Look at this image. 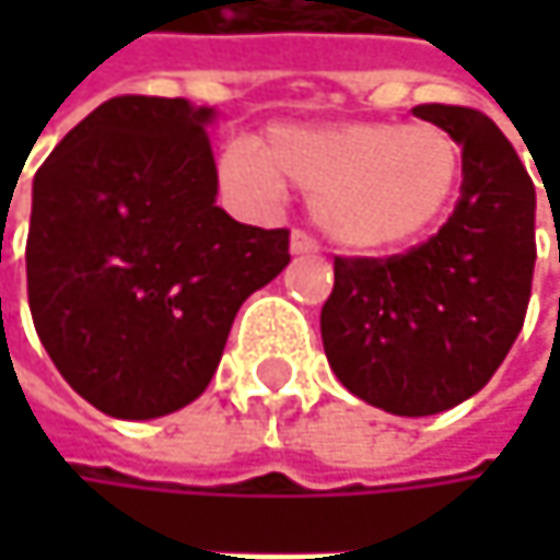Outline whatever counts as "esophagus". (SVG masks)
I'll return each instance as SVG.
<instances>
[{
  "label": "esophagus",
  "instance_id": "34e87169",
  "mask_svg": "<svg viewBox=\"0 0 560 560\" xmlns=\"http://www.w3.org/2000/svg\"><path fill=\"white\" fill-rule=\"evenodd\" d=\"M320 246H317V240L311 236V233H304V230H294L291 233V253L294 256H314Z\"/></svg>",
  "mask_w": 560,
  "mask_h": 560
}]
</instances>
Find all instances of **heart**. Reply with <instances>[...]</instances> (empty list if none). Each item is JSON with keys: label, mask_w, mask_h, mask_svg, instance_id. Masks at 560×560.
Here are the masks:
<instances>
[{"label": "heart", "mask_w": 560, "mask_h": 560, "mask_svg": "<svg viewBox=\"0 0 560 560\" xmlns=\"http://www.w3.org/2000/svg\"><path fill=\"white\" fill-rule=\"evenodd\" d=\"M220 177L249 197H276L288 177L314 194L317 223L337 243L380 253L418 240L447 213L460 152L434 126H276L262 145L230 142Z\"/></svg>", "instance_id": "b5f03b06"}]
</instances>
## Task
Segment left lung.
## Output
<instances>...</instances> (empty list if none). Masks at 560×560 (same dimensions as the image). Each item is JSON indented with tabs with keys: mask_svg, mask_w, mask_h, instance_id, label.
<instances>
[{
	"mask_svg": "<svg viewBox=\"0 0 560 560\" xmlns=\"http://www.w3.org/2000/svg\"><path fill=\"white\" fill-rule=\"evenodd\" d=\"M460 145L447 223L398 256H337L320 311L337 380L392 415H438L480 392L512 350L535 272V184L490 116L411 109Z\"/></svg>",
	"mask_w": 560,
	"mask_h": 560,
	"instance_id": "1",
	"label": "left lung"
}]
</instances>
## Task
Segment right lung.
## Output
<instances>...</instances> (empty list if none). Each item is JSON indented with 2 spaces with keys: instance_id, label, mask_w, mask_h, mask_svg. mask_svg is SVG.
<instances>
[{
  "instance_id": "add662e5",
  "label": "right lung",
  "mask_w": 560,
  "mask_h": 560,
  "mask_svg": "<svg viewBox=\"0 0 560 560\" xmlns=\"http://www.w3.org/2000/svg\"><path fill=\"white\" fill-rule=\"evenodd\" d=\"M210 116L187 100L113 96L35 174L32 320L67 386L113 418L194 401L240 304L291 262L288 230L217 207Z\"/></svg>"
}]
</instances>
